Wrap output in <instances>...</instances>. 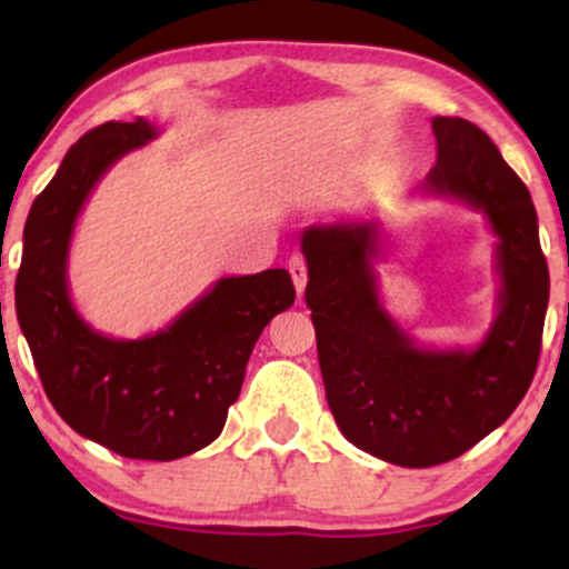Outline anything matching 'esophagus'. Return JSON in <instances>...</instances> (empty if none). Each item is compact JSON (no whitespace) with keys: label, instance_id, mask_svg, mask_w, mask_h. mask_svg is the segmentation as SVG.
Here are the masks:
<instances>
[{"label":"esophagus","instance_id":"34e87169","mask_svg":"<svg viewBox=\"0 0 569 569\" xmlns=\"http://www.w3.org/2000/svg\"><path fill=\"white\" fill-rule=\"evenodd\" d=\"M289 272H291V280H293V286H297V293H302L305 291V286H307V262H305V257H291L289 259Z\"/></svg>","mask_w":569,"mask_h":569}]
</instances>
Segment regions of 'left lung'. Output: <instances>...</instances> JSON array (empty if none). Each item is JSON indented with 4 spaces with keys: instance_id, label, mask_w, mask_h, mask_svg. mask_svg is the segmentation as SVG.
<instances>
[{
    "instance_id": "8db88e82",
    "label": "left lung",
    "mask_w": 569,
    "mask_h": 569,
    "mask_svg": "<svg viewBox=\"0 0 569 569\" xmlns=\"http://www.w3.org/2000/svg\"><path fill=\"white\" fill-rule=\"evenodd\" d=\"M433 133L439 154L422 189L485 211L500 240V312L479 348L422 350L382 310L377 221L302 234L305 302L331 415L358 449L403 468L455 460L511 417L538 369L548 307L530 189L473 122L436 117Z\"/></svg>"
}]
</instances>
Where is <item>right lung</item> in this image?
Instances as JSON below:
<instances>
[{"label":"right lung","instance_id":"obj_1","mask_svg":"<svg viewBox=\"0 0 569 569\" xmlns=\"http://www.w3.org/2000/svg\"><path fill=\"white\" fill-rule=\"evenodd\" d=\"M154 136L141 117L112 120L69 149L26 219L16 310L58 415L117 455L166 462L221 433L253 345L297 291L286 270L221 278L166 331L143 339H109L77 316L67 289L77 213L103 171Z\"/></svg>","mask_w":569,"mask_h":569}]
</instances>
